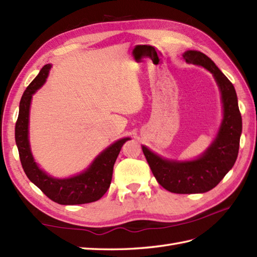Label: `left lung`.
<instances>
[{
    "mask_svg": "<svg viewBox=\"0 0 257 257\" xmlns=\"http://www.w3.org/2000/svg\"><path fill=\"white\" fill-rule=\"evenodd\" d=\"M188 64L204 67L213 75L221 92L223 119L211 146L194 160H168L143 146V151L158 183L172 193H204L212 190L236 161L242 134V117L233 84L211 58L199 51H187Z\"/></svg>",
    "mask_w": 257,
    "mask_h": 257,
    "instance_id": "left-lung-1",
    "label": "left lung"
}]
</instances>
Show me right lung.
<instances>
[{
	"label": "right lung",
	"mask_w": 257,
	"mask_h": 257,
	"mask_svg": "<svg viewBox=\"0 0 257 257\" xmlns=\"http://www.w3.org/2000/svg\"><path fill=\"white\" fill-rule=\"evenodd\" d=\"M51 67L52 65L47 64L41 69L40 74L29 85L21 98L19 117L15 124V141L20 160L27 178L52 201L63 205L90 203L99 200L110 187L114 162L121 147L130 138L117 140L100 152L85 171L74 177L57 179L43 171L37 166L31 151L29 140L30 108L33 95L44 85Z\"/></svg>",
	"instance_id": "add662e5"
}]
</instances>
